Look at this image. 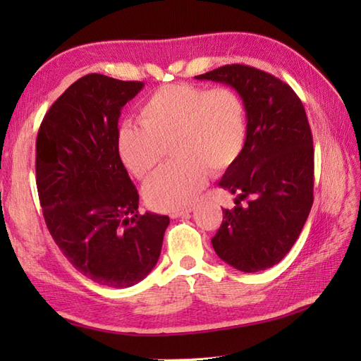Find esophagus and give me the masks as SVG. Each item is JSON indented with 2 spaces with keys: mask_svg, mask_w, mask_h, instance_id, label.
Wrapping results in <instances>:
<instances>
[{
  "mask_svg": "<svg viewBox=\"0 0 361 361\" xmlns=\"http://www.w3.org/2000/svg\"><path fill=\"white\" fill-rule=\"evenodd\" d=\"M190 211H192V208H186V209H181V211H175V212L169 214V217H171V219H178V217L186 216V214H189Z\"/></svg>",
  "mask_w": 361,
  "mask_h": 361,
  "instance_id": "1",
  "label": "esophagus"
}]
</instances>
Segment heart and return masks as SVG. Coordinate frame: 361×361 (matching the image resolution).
I'll use <instances>...</instances> for the list:
<instances>
[{
	"label": "heart",
	"instance_id": "1",
	"mask_svg": "<svg viewBox=\"0 0 361 361\" xmlns=\"http://www.w3.org/2000/svg\"><path fill=\"white\" fill-rule=\"evenodd\" d=\"M140 121L141 126L119 127L118 153L127 171L144 180L171 145L176 163L157 172L142 189L145 203L163 212L188 208L209 172L220 175L231 169L247 142V109L228 87L164 85L141 105Z\"/></svg>",
	"mask_w": 361,
	"mask_h": 361
}]
</instances>
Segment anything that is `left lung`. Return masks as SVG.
<instances>
[{"mask_svg": "<svg viewBox=\"0 0 361 361\" xmlns=\"http://www.w3.org/2000/svg\"><path fill=\"white\" fill-rule=\"evenodd\" d=\"M195 79L233 87L248 121L242 155L219 183L237 198L233 209H224L212 247L235 270H267L293 247L313 204V140L304 105L287 83L247 65Z\"/></svg>", "mask_w": 361, "mask_h": 361, "instance_id": "obj_1", "label": "left lung"}]
</instances>
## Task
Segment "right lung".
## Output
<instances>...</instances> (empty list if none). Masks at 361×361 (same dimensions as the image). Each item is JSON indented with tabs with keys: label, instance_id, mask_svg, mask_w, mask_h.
I'll use <instances>...</instances> for the list:
<instances>
[{
	"label": "right lung",
	"instance_id": "1",
	"mask_svg": "<svg viewBox=\"0 0 361 361\" xmlns=\"http://www.w3.org/2000/svg\"><path fill=\"white\" fill-rule=\"evenodd\" d=\"M142 82L88 74L44 114L35 142L43 217L75 270L101 286L132 287L159 259L167 216L140 214L118 153L121 110Z\"/></svg>",
	"mask_w": 361,
	"mask_h": 361
}]
</instances>
